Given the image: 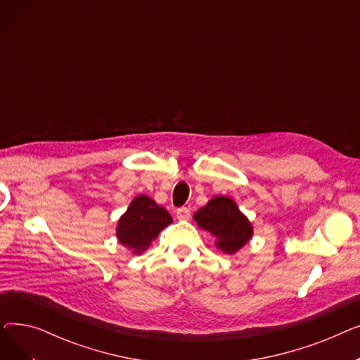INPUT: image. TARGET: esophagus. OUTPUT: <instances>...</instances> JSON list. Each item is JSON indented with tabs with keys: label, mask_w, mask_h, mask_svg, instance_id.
Listing matches in <instances>:
<instances>
[{
	"label": "esophagus",
	"mask_w": 360,
	"mask_h": 360,
	"mask_svg": "<svg viewBox=\"0 0 360 360\" xmlns=\"http://www.w3.org/2000/svg\"><path fill=\"white\" fill-rule=\"evenodd\" d=\"M190 216H191V212H190V209H186V207H182V209L176 210V217L179 220H188L190 219Z\"/></svg>",
	"instance_id": "1"
}]
</instances>
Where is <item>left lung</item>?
<instances>
[{"label":"left lung","instance_id":"obj_1","mask_svg":"<svg viewBox=\"0 0 360 360\" xmlns=\"http://www.w3.org/2000/svg\"><path fill=\"white\" fill-rule=\"evenodd\" d=\"M198 228L210 232L216 238V247L224 254H235L250 242L254 228L236 202L226 197L216 195L193 217Z\"/></svg>","mask_w":360,"mask_h":360}]
</instances>
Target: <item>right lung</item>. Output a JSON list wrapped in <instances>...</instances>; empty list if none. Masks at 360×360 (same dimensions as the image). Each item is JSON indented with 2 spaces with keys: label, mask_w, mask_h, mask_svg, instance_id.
Instances as JSON below:
<instances>
[{
  "label": "right lung",
  "mask_w": 360,
  "mask_h": 360,
  "mask_svg": "<svg viewBox=\"0 0 360 360\" xmlns=\"http://www.w3.org/2000/svg\"><path fill=\"white\" fill-rule=\"evenodd\" d=\"M174 221L166 209L153 198L144 194L137 195L120 217L117 238L132 254H143L167 224Z\"/></svg>",
  "instance_id": "add662e5"
}]
</instances>
